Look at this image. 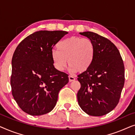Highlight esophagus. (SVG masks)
<instances>
[{
  "instance_id": "esophagus-1",
  "label": "esophagus",
  "mask_w": 135,
  "mask_h": 135,
  "mask_svg": "<svg viewBox=\"0 0 135 135\" xmlns=\"http://www.w3.org/2000/svg\"><path fill=\"white\" fill-rule=\"evenodd\" d=\"M75 79L74 77L72 76V75H69V82H72V81H74Z\"/></svg>"
}]
</instances>
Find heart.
Masks as SVG:
<instances>
[{
    "instance_id": "obj_1",
    "label": "heart",
    "mask_w": 135,
    "mask_h": 135,
    "mask_svg": "<svg viewBox=\"0 0 135 135\" xmlns=\"http://www.w3.org/2000/svg\"><path fill=\"white\" fill-rule=\"evenodd\" d=\"M57 50L51 53L54 67L62 71L68 64L72 73H84L88 70L95 58V46L88 38L72 36L59 42Z\"/></svg>"
}]
</instances>
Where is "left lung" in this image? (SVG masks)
<instances>
[{"label":"left lung","instance_id":"obj_1","mask_svg":"<svg viewBox=\"0 0 135 135\" xmlns=\"http://www.w3.org/2000/svg\"><path fill=\"white\" fill-rule=\"evenodd\" d=\"M93 42L95 58L90 68L78 75L77 100L88 115L102 116L119 102L125 83V68L120 52L111 41L97 33L80 32Z\"/></svg>","mask_w":135,"mask_h":135}]
</instances>
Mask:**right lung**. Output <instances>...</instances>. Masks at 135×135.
<instances>
[{
  "label": "right lung",
  "mask_w": 135,
  "mask_h": 135,
  "mask_svg": "<svg viewBox=\"0 0 135 135\" xmlns=\"http://www.w3.org/2000/svg\"><path fill=\"white\" fill-rule=\"evenodd\" d=\"M68 34L64 31H38L20 42L12 58V93L26 113L40 115L53 110L60 90L69 82L68 74L53 65L54 46Z\"/></svg>",
  "instance_id": "obj_1"
}]
</instances>
